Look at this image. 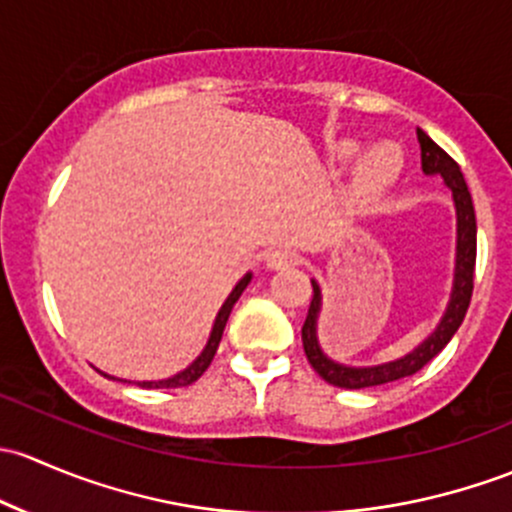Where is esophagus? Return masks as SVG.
Segmentation results:
<instances>
[{
  "label": "esophagus",
  "mask_w": 512,
  "mask_h": 512,
  "mask_svg": "<svg viewBox=\"0 0 512 512\" xmlns=\"http://www.w3.org/2000/svg\"><path fill=\"white\" fill-rule=\"evenodd\" d=\"M295 263H298V258L288 249H273L266 254V268H271V271H283V268H291Z\"/></svg>",
  "instance_id": "34e87169"
}]
</instances>
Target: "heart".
<instances>
[{
	"label": "heart",
	"mask_w": 512,
	"mask_h": 512,
	"mask_svg": "<svg viewBox=\"0 0 512 512\" xmlns=\"http://www.w3.org/2000/svg\"><path fill=\"white\" fill-rule=\"evenodd\" d=\"M362 150V142L355 138L337 140L330 145V160L337 165H347L355 160ZM407 165V155H404L402 145L397 142H379V145L370 147L360 155L355 167V189L365 197H374V194L384 192L397 182L399 175L404 172Z\"/></svg>",
	"instance_id": "obj_1"
}]
</instances>
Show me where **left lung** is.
<instances>
[{"label": "left lung", "instance_id": "1", "mask_svg": "<svg viewBox=\"0 0 512 512\" xmlns=\"http://www.w3.org/2000/svg\"><path fill=\"white\" fill-rule=\"evenodd\" d=\"M416 138H419L421 147V170H424V175H439L444 179L446 187L451 189L453 207H456V268H453L451 298L446 303V310L441 315L439 325L434 328V333L426 337L424 342H419L412 352L397 357V360L382 362V365L352 367L328 357L323 347H320L318 318L320 310H323V291H320L318 281H310L313 283V300H310L308 318L303 323V347L313 370L325 382L335 384V387L367 389L412 377V374L419 372L426 362L434 360L449 345L451 337L461 328L468 303H471L473 271H476V212H473L471 192H468L466 179H463L456 162L424 130H416Z\"/></svg>", "mask_w": 512, "mask_h": 512}]
</instances>
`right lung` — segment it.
Masks as SVG:
<instances>
[{"instance_id":"right-lung-1","label":"right lung","mask_w":512,"mask_h":512,"mask_svg":"<svg viewBox=\"0 0 512 512\" xmlns=\"http://www.w3.org/2000/svg\"><path fill=\"white\" fill-rule=\"evenodd\" d=\"M251 278H254V273H246V276L241 278L234 288H231V293L226 295V300L221 303L217 318H214L212 333H209L207 345H204V350L199 352V355L194 357V360L189 362L184 370L170 374V377H165V379H142V382H138V387H142V389H175V387H187V384L197 382V379L207 372V367L212 365L214 355H217V347L221 342V335H224L226 320H229V315H231V308H234L236 300L241 298V293L246 291V286L251 283ZM105 377H110V374H105ZM110 379H115V377H110ZM125 382H128V379H125Z\"/></svg>"}]
</instances>
